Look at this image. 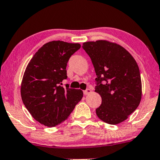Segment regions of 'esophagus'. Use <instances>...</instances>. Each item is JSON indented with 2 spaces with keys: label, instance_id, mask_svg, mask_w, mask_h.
Listing matches in <instances>:
<instances>
[{
  "label": "esophagus",
  "instance_id": "obj_1",
  "mask_svg": "<svg viewBox=\"0 0 160 160\" xmlns=\"http://www.w3.org/2000/svg\"><path fill=\"white\" fill-rule=\"evenodd\" d=\"M83 93L84 95H88V94H89L90 93H91V90L90 89V88H88V89H86L85 91H84Z\"/></svg>",
  "mask_w": 160,
  "mask_h": 160
}]
</instances>
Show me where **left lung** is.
I'll list each match as a JSON object with an SVG mask.
<instances>
[{
	"instance_id": "obj_1",
	"label": "left lung",
	"mask_w": 160,
	"mask_h": 160,
	"mask_svg": "<svg viewBox=\"0 0 160 160\" xmlns=\"http://www.w3.org/2000/svg\"><path fill=\"white\" fill-rule=\"evenodd\" d=\"M94 67L95 91L102 97L97 117L109 124L127 119L142 99V81L136 61L123 47L106 40L82 46Z\"/></svg>"
}]
</instances>
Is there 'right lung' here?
Returning a JSON list of instances; mask_svg holds the SVG:
<instances>
[{
	"mask_svg": "<svg viewBox=\"0 0 160 160\" xmlns=\"http://www.w3.org/2000/svg\"><path fill=\"white\" fill-rule=\"evenodd\" d=\"M81 48L78 43L47 42L36 52L26 67L21 85L22 102L37 121L55 127L67 120L83 92L62 87L67 79L69 58Z\"/></svg>",
	"mask_w": 160,
	"mask_h": 160,
	"instance_id": "obj_1",
	"label": "right lung"
}]
</instances>
